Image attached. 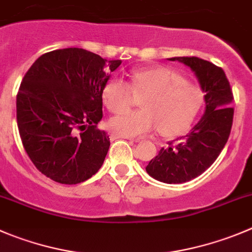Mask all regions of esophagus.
<instances>
[{
  "mask_svg": "<svg viewBox=\"0 0 252 252\" xmlns=\"http://www.w3.org/2000/svg\"><path fill=\"white\" fill-rule=\"evenodd\" d=\"M119 138H125V140H130V141H132V142H138L137 140H131V138H128V137H125V136H120V135H116V133H115V135H111V140H119Z\"/></svg>",
  "mask_w": 252,
  "mask_h": 252,
  "instance_id": "obj_1",
  "label": "esophagus"
}]
</instances>
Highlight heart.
Returning a JSON list of instances; mask_svg holds the SVG:
<instances>
[{
	"instance_id": "obj_1",
	"label": "heart",
	"mask_w": 252,
	"mask_h": 252,
	"mask_svg": "<svg viewBox=\"0 0 252 252\" xmlns=\"http://www.w3.org/2000/svg\"><path fill=\"white\" fill-rule=\"evenodd\" d=\"M143 96L142 110L112 117L110 130L125 137H140L158 130L164 136L184 132L202 106V93L178 73L163 66H151L133 71L130 84L112 79L102 90V100L110 111H125L132 102V92Z\"/></svg>"
}]
</instances>
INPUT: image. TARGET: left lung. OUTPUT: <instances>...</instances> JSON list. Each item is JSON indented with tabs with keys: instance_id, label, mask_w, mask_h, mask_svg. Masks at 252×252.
I'll return each mask as SVG.
<instances>
[{
	"instance_id": "8db88e82",
	"label": "left lung",
	"mask_w": 252,
	"mask_h": 252,
	"mask_svg": "<svg viewBox=\"0 0 252 252\" xmlns=\"http://www.w3.org/2000/svg\"><path fill=\"white\" fill-rule=\"evenodd\" d=\"M189 66L205 93V111L200 121L176 146L160 148L146 171L152 178L168 184L186 183L207 171L226 145L232 126L234 100L224 70L196 57H176Z\"/></svg>"
}]
</instances>
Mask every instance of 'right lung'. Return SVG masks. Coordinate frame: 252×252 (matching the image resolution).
Segmentation results:
<instances>
[{"instance_id":"1","label":"right lung","mask_w":252,"mask_h":252,"mask_svg":"<svg viewBox=\"0 0 252 252\" xmlns=\"http://www.w3.org/2000/svg\"><path fill=\"white\" fill-rule=\"evenodd\" d=\"M121 61L81 48L45 53L28 69L17 94V125L37 169L62 184L92 178L110 147L102 119V90Z\"/></svg>"}]
</instances>
